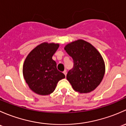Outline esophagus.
<instances>
[{
    "label": "esophagus",
    "mask_w": 126,
    "mask_h": 126,
    "mask_svg": "<svg viewBox=\"0 0 126 126\" xmlns=\"http://www.w3.org/2000/svg\"><path fill=\"white\" fill-rule=\"evenodd\" d=\"M63 74H64V75H65V76H66V75H67V71L64 70V71H63Z\"/></svg>",
    "instance_id": "34e87169"
}]
</instances>
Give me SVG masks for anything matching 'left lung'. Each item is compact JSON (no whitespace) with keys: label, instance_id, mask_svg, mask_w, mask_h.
Returning a JSON list of instances; mask_svg holds the SVG:
<instances>
[{"label":"left lung","instance_id":"8db88e82","mask_svg":"<svg viewBox=\"0 0 126 126\" xmlns=\"http://www.w3.org/2000/svg\"><path fill=\"white\" fill-rule=\"evenodd\" d=\"M64 50L73 60V67L66 77L73 89L80 93L94 90L105 73L104 61L99 51L82 39L67 44Z\"/></svg>","mask_w":126,"mask_h":126}]
</instances>
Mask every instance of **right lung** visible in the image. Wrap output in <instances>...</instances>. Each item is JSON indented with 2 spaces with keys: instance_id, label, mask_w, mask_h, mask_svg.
<instances>
[{
  "instance_id": "1",
  "label": "right lung",
  "mask_w": 126,
  "mask_h": 126,
  "mask_svg": "<svg viewBox=\"0 0 126 126\" xmlns=\"http://www.w3.org/2000/svg\"><path fill=\"white\" fill-rule=\"evenodd\" d=\"M59 44L44 42L35 47L26 58L23 65V75L30 89L41 95L54 92L58 81L65 78L58 70L52 56Z\"/></svg>"
}]
</instances>
